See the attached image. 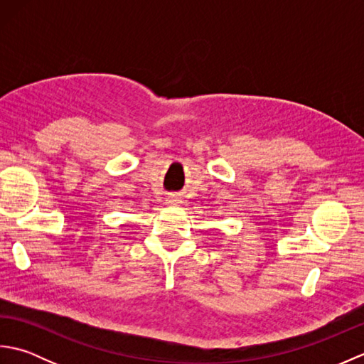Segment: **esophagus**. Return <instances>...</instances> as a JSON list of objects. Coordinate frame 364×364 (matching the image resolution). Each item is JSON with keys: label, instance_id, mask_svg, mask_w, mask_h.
I'll list each match as a JSON object with an SVG mask.
<instances>
[{"label": "esophagus", "instance_id": "obj_1", "mask_svg": "<svg viewBox=\"0 0 364 364\" xmlns=\"http://www.w3.org/2000/svg\"><path fill=\"white\" fill-rule=\"evenodd\" d=\"M167 202H168V203H180V202H178V198H175V197H170V198L167 200Z\"/></svg>", "mask_w": 364, "mask_h": 364}]
</instances>
